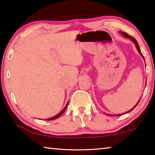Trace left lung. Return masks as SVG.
Here are the masks:
<instances>
[{"label":"left lung","instance_id":"8db88e82","mask_svg":"<svg viewBox=\"0 0 155 155\" xmlns=\"http://www.w3.org/2000/svg\"><path fill=\"white\" fill-rule=\"evenodd\" d=\"M120 34L123 35V36H124V37H126V38H128V39H131L133 42H134V43H135V46H136V48H137V50H138V51H139V53L140 54V55L142 56V58H143V60H144V57H143V56L142 55V52H141V50H140V47H139V45H138V43H137V41L136 40H135V39H134V37H131V36H130V35H129L128 34H127L126 32H120ZM145 61V60H144ZM140 100L139 101H138V102L136 104V105H135V106L132 108V109H131L129 111H128V112H127L126 113H124V114H127V113H128V112H131V111H132L134 109V108L137 106V105L139 104V102H140ZM107 115H110V116H121V115H123V114H117V115H112V114H106Z\"/></svg>","mask_w":155,"mask_h":155}]
</instances>
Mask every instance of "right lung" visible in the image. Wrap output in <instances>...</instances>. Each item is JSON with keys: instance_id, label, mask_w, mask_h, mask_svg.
Returning a JSON list of instances; mask_svg holds the SVG:
<instances>
[{"instance_id": "1", "label": "right lung", "mask_w": 155, "mask_h": 155, "mask_svg": "<svg viewBox=\"0 0 155 155\" xmlns=\"http://www.w3.org/2000/svg\"><path fill=\"white\" fill-rule=\"evenodd\" d=\"M67 105H68V102H67V105H65V107H64V109L62 110L61 112H59V113L58 114L56 115V116H53V117L50 118H47V119H45V120H55V119H57L58 118H59L60 116H61L62 114H63V113L64 112V111L66 110L67 107Z\"/></svg>"}]
</instances>
